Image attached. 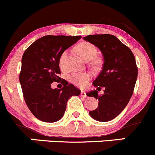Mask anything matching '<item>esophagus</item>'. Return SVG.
<instances>
[{"mask_svg": "<svg viewBox=\"0 0 155 155\" xmlns=\"http://www.w3.org/2000/svg\"><path fill=\"white\" fill-rule=\"evenodd\" d=\"M81 96H83V97H87V94L84 91H81Z\"/></svg>", "mask_w": 155, "mask_h": 155, "instance_id": "esophagus-1", "label": "esophagus"}]
</instances>
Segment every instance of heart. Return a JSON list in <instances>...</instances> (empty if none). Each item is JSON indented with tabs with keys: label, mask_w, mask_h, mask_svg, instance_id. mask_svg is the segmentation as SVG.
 I'll return each mask as SVG.
<instances>
[{
	"label": "heart",
	"mask_w": 155,
	"mask_h": 155,
	"mask_svg": "<svg viewBox=\"0 0 155 155\" xmlns=\"http://www.w3.org/2000/svg\"><path fill=\"white\" fill-rule=\"evenodd\" d=\"M75 49L77 53L81 56V57H82L84 60L87 61L91 60L96 56V53H97V50H96V47L93 44L89 42H86V41L78 44ZM66 56L67 51H64L59 57V64L61 68H64ZM92 64L98 65L99 60L97 59H93L92 61ZM90 77H91L90 74L87 72L74 73L70 76V81L78 87H84V86H86L87 81L90 79Z\"/></svg>",
	"instance_id": "heart-1"
}]
</instances>
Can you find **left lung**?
Here are the masks:
<instances>
[{"mask_svg": "<svg viewBox=\"0 0 155 155\" xmlns=\"http://www.w3.org/2000/svg\"><path fill=\"white\" fill-rule=\"evenodd\" d=\"M84 40L97 47L104 59L102 71L93 82L94 87H104V94L99 96L96 90L87 93L99 101L98 108L89 114L98 121H109L120 114L133 95L138 75L136 59L129 47L114 35H92Z\"/></svg>", "mask_w": 155, "mask_h": 155, "instance_id": "left-lung-1", "label": "left lung"}]
</instances>
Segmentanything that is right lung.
<instances>
[{
	"instance_id": "add662e5",
	"label": "right lung",
	"mask_w": 155,
	"mask_h": 155,
	"mask_svg": "<svg viewBox=\"0 0 155 155\" xmlns=\"http://www.w3.org/2000/svg\"><path fill=\"white\" fill-rule=\"evenodd\" d=\"M81 36L47 35L31 44L24 52L19 81L25 102L31 112L44 122L53 123L64 115L66 104L81 90L62 80V89H52L51 84L60 78L59 60L66 49L75 44ZM60 82V81H59Z\"/></svg>"
}]
</instances>
